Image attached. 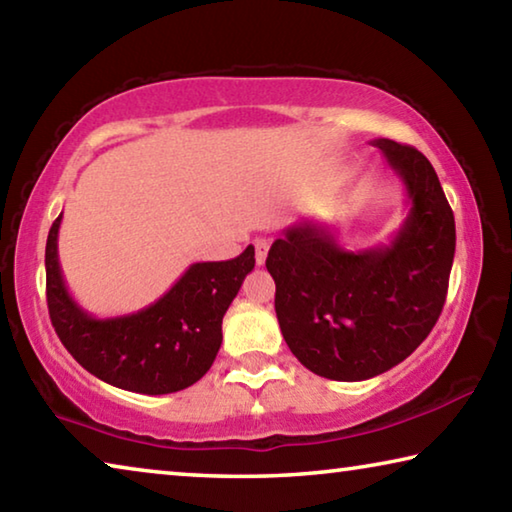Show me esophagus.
Listing matches in <instances>:
<instances>
[{
  "label": "esophagus",
  "mask_w": 512,
  "mask_h": 512,
  "mask_svg": "<svg viewBox=\"0 0 512 512\" xmlns=\"http://www.w3.org/2000/svg\"><path fill=\"white\" fill-rule=\"evenodd\" d=\"M255 262L257 266H262L266 262V255H268V248H271V241L268 239H255Z\"/></svg>",
  "instance_id": "34e87169"
}]
</instances>
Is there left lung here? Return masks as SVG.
Wrapping results in <instances>:
<instances>
[{
	"mask_svg": "<svg viewBox=\"0 0 512 512\" xmlns=\"http://www.w3.org/2000/svg\"><path fill=\"white\" fill-rule=\"evenodd\" d=\"M406 192L388 244L345 250L325 223L298 221L273 241L266 268L289 350L314 375L363 381L402 363L443 311L456 225L431 162L413 146L372 140Z\"/></svg>",
	"mask_w": 512,
	"mask_h": 512,
	"instance_id": "obj_1",
	"label": "left lung"
}]
</instances>
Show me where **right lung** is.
Wrapping results in <instances>:
<instances>
[{"label":"right lung","instance_id":"1","mask_svg":"<svg viewBox=\"0 0 512 512\" xmlns=\"http://www.w3.org/2000/svg\"><path fill=\"white\" fill-rule=\"evenodd\" d=\"M45 250L49 318L67 352L110 386L167 395L196 384L216 359L230 302L255 268V248L228 262H196L153 305L115 318H97L67 291L58 262V230Z\"/></svg>","mask_w":512,"mask_h":512}]
</instances>
